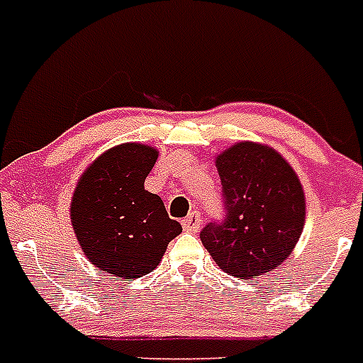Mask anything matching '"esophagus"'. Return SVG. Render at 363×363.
<instances>
[{"instance_id":"esophagus-1","label":"esophagus","mask_w":363,"mask_h":363,"mask_svg":"<svg viewBox=\"0 0 363 363\" xmlns=\"http://www.w3.org/2000/svg\"><path fill=\"white\" fill-rule=\"evenodd\" d=\"M200 221H201L200 214H198L196 211H194V213H191L187 218H184V220H182V225H184L185 230L196 233V230L200 229Z\"/></svg>"}]
</instances>
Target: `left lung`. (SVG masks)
Masks as SVG:
<instances>
[{"label":"left lung","mask_w":363,"mask_h":363,"mask_svg":"<svg viewBox=\"0 0 363 363\" xmlns=\"http://www.w3.org/2000/svg\"><path fill=\"white\" fill-rule=\"evenodd\" d=\"M220 220L201 229L221 271L251 280L289 258L306 221V196L291 165L271 147L242 142L216 158Z\"/></svg>","instance_id":"1"}]
</instances>
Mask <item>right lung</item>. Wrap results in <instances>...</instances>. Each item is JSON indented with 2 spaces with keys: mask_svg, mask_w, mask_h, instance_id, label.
<instances>
[{
  "mask_svg": "<svg viewBox=\"0 0 363 363\" xmlns=\"http://www.w3.org/2000/svg\"><path fill=\"white\" fill-rule=\"evenodd\" d=\"M156 160L152 147L118 145L83 172L74 191L70 220L76 238L86 258L116 280L149 274L182 233L162 198L143 187Z\"/></svg>",
  "mask_w": 363,
  "mask_h": 363,
  "instance_id": "1",
  "label": "right lung"
}]
</instances>
